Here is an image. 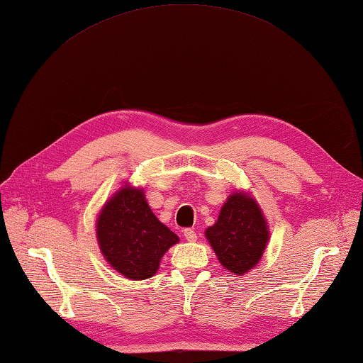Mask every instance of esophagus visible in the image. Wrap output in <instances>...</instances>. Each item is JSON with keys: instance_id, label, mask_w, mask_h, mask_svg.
<instances>
[{"instance_id": "obj_1", "label": "esophagus", "mask_w": 363, "mask_h": 363, "mask_svg": "<svg viewBox=\"0 0 363 363\" xmlns=\"http://www.w3.org/2000/svg\"><path fill=\"white\" fill-rule=\"evenodd\" d=\"M184 237H185V240L187 241H196V232L193 230V229H185L184 230Z\"/></svg>"}]
</instances>
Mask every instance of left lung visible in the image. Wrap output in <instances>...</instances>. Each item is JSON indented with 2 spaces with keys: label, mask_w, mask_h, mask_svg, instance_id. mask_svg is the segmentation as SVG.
Wrapping results in <instances>:
<instances>
[{
  "label": "left lung",
  "mask_w": 363,
  "mask_h": 363,
  "mask_svg": "<svg viewBox=\"0 0 363 363\" xmlns=\"http://www.w3.org/2000/svg\"><path fill=\"white\" fill-rule=\"evenodd\" d=\"M206 238L227 271L244 275L263 257L269 229L257 201L235 191L224 202L216 223L207 227Z\"/></svg>",
  "instance_id": "obj_1"
}]
</instances>
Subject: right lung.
I'll use <instances>...</instances> for the list:
<instances>
[{"label":"right lung","instance_id":"right-lung-1","mask_svg":"<svg viewBox=\"0 0 363 363\" xmlns=\"http://www.w3.org/2000/svg\"><path fill=\"white\" fill-rule=\"evenodd\" d=\"M96 232L108 264L134 281L153 277L165 252L179 242L178 235L151 212L143 190L131 185L105 202Z\"/></svg>","mask_w":363,"mask_h":363}]
</instances>
